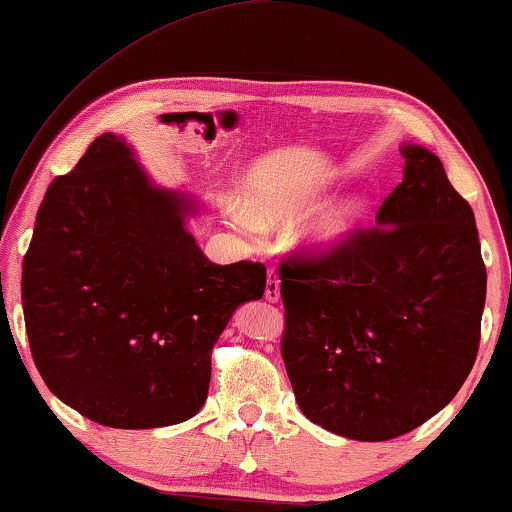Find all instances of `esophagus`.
<instances>
[{"label": "esophagus", "mask_w": 512, "mask_h": 512, "mask_svg": "<svg viewBox=\"0 0 512 512\" xmlns=\"http://www.w3.org/2000/svg\"><path fill=\"white\" fill-rule=\"evenodd\" d=\"M279 277L275 270H268V279H265V300H270V303H277L279 300Z\"/></svg>", "instance_id": "1"}]
</instances>
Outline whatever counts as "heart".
<instances>
[{
  "mask_svg": "<svg viewBox=\"0 0 512 512\" xmlns=\"http://www.w3.org/2000/svg\"><path fill=\"white\" fill-rule=\"evenodd\" d=\"M359 214H361L359 202H349L347 207L333 209V212L321 216V219L310 228L312 242H319V244L338 242L340 237H345L349 230L354 228V223H356V219H359ZM237 219H240V223H244V226H251V216L249 214H237Z\"/></svg>",
  "mask_w": 512,
  "mask_h": 512,
  "instance_id": "obj_1",
  "label": "heart"
}]
</instances>
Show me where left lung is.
Instances as JSON below:
<instances>
[{
	"label": "left lung",
	"instance_id": "1",
	"mask_svg": "<svg viewBox=\"0 0 512 512\" xmlns=\"http://www.w3.org/2000/svg\"><path fill=\"white\" fill-rule=\"evenodd\" d=\"M368 228L279 263L282 359L310 422L352 440L410 433L471 373L487 296L478 228L438 156L405 144Z\"/></svg>",
	"mask_w": 512,
	"mask_h": 512
}]
</instances>
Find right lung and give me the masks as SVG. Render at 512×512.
<instances>
[{"instance_id":"1","label":"right lung","mask_w":512,"mask_h":512,"mask_svg":"<svg viewBox=\"0 0 512 512\" xmlns=\"http://www.w3.org/2000/svg\"><path fill=\"white\" fill-rule=\"evenodd\" d=\"M191 209L111 132L44 195L20 282L27 340L46 387L97 424L191 419L235 307L263 298L265 265L209 261L184 228Z\"/></svg>"}]
</instances>
